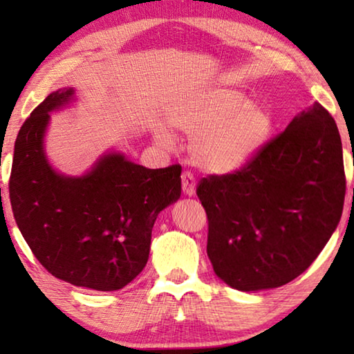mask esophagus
Segmentation results:
<instances>
[{
    "instance_id": "34e87169",
    "label": "esophagus",
    "mask_w": 354,
    "mask_h": 354,
    "mask_svg": "<svg viewBox=\"0 0 354 354\" xmlns=\"http://www.w3.org/2000/svg\"><path fill=\"white\" fill-rule=\"evenodd\" d=\"M181 183H183V192L185 195H195V187H196V181L194 175L190 171H183L181 175Z\"/></svg>"
}]
</instances>
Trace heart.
<instances>
[{"instance_id": "heart-1", "label": "heart", "mask_w": 354, "mask_h": 354, "mask_svg": "<svg viewBox=\"0 0 354 354\" xmlns=\"http://www.w3.org/2000/svg\"><path fill=\"white\" fill-rule=\"evenodd\" d=\"M173 128L192 136V159L201 169L226 173L241 169L263 147L273 128L268 109L247 103L241 92L212 87L175 104L169 112ZM158 142L170 143L162 129Z\"/></svg>"}]
</instances>
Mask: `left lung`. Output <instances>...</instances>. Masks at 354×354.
<instances>
[{
  "label": "left lung",
  "mask_w": 354,
  "mask_h": 354,
  "mask_svg": "<svg viewBox=\"0 0 354 354\" xmlns=\"http://www.w3.org/2000/svg\"><path fill=\"white\" fill-rule=\"evenodd\" d=\"M345 187L337 124L315 103L242 169L198 183L215 274L243 292L290 283L337 227Z\"/></svg>",
  "instance_id": "left-lung-1"
}]
</instances>
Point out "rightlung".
I'll return each mask as SVG.
<instances>
[{
    "mask_svg": "<svg viewBox=\"0 0 354 354\" xmlns=\"http://www.w3.org/2000/svg\"><path fill=\"white\" fill-rule=\"evenodd\" d=\"M73 93H50L20 128L9 179L12 212L53 277L93 290H118L147 266L158 214L181 196V165L151 170L107 153L84 176L55 171L44 136L50 112Z\"/></svg>",
    "mask_w": 354,
    "mask_h": 354,
    "instance_id": "add662e5",
    "label": "right lung"
}]
</instances>
